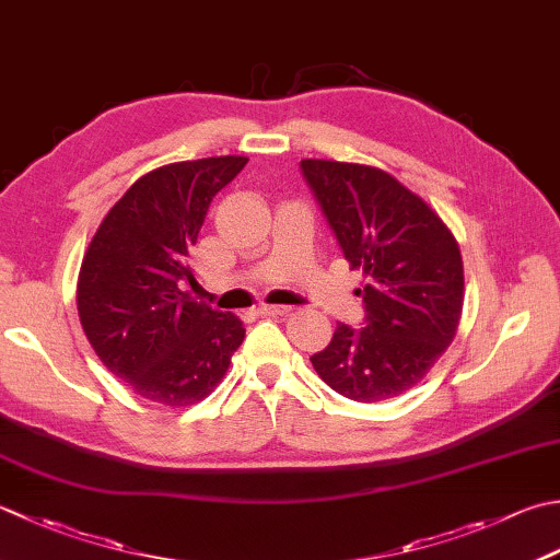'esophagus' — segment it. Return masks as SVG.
Here are the masks:
<instances>
[{"label":"esophagus","instance_id":"34e87169","mask_svg":"<svg viewBox=\"0 0 560 560\" xmlns=\"http://www.w3.org/2000/svg\"><path fill=\"white\" fill-rule=\"evenodd\" d=\"M257 313L259 315H271V317L287 315V313H291V305H259Z\"/></svg>","mask_w":560,"mask_h":560}]
</instances>
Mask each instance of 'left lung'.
Segmentation results:
<instances>
[{
  "mask_svg": "<svg viewBox=\"0 0 560 560\" xmlns=\"http://www.w3.org/2000/svg\"><path fill=\"white\" fill-rule=\"evenodd\" d=\"M301 172L352 269L366 273L364 323L337 325L311 357L327 386L357 402L422 381L456 335L464 261L452 230L418 194L366 164L301 160Z\"/></svg>",
  "mask_w": 560,
  "mask_h": 560,
  "instance_id": "obj_1",
  "label": "left lung"
}]
</instances>
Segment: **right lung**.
<instances>
[{
    "mask_svg": "<svg viewBox=\"0 0 560 560\" xmlns=\"http://www.w3.org/2000/svg\"><path fill=\"white\" fill-rule=\"evenodd\" d=\"M247 158L164 164L120 196L86 249L77 311L104 366L140 398L191 405L225 376L245 327L182 291L213 196Z\"/></svg>",
    "mask_w": 560,
    "mask_h": 560,
    "instance_id": "right-lung-1",
    "label": "right lung"
}]
</instances>
